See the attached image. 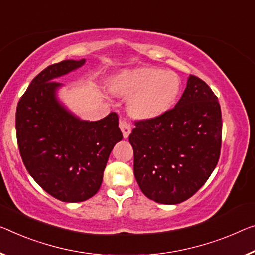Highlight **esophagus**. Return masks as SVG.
Here are the masks:
<instances>
[{
  "label": "esophagus",
  "mask_w": 255,
  "mask_h": 255,
  "mask_svg": "<svg viewBox=\"0 0 255 255\" xmlns=\"http://www.w3.org/2000/svg\"><path fill=\"white\" fill-rule=\"evenodd\" d=\"M120 128H121V131H122V133H123V136H124L125 139H127L128 136L130 135V133H131V125H130V123H128L127 120L122 119V120L120 121Z\"/></svg>",
  "instance_id": "34e87169"
}]
</instances>
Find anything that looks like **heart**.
<instances>
[{
  "label": "heart",
  "instance_id": "heart-1",
  "mask_svg": "<svg viewBox=\"0 0 255 255\" xmlns=\"http://www.w3.org/2000/svg\"><path fill=\"white\" fill-rule=\"evenodd\" d=\"M109 88L115 95L131 97L128 112L133 117L152 120L172 108L181 92V81L172 70L138 67L119 74Z\"/></svg>",
  "mask_w": 255,
  "mask_h": 255
}]
</instances>
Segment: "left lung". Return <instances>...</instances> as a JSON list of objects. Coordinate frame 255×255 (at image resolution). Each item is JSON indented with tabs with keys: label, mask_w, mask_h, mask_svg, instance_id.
<instances>
[{
	"label": "left lung",
	"mask_w": 255,
	"mask_h": 255,
	"mask_svg": "<svg viewBox=\"0 0 255 255\" xmlns=\"http://www.w3.org/2000/svg\"><path fill=\"white\" fill-rule=\"evenodd\" d=\"M134 125L128 141L141 191L160 204L197 193L217 166L222 142L220 104L209 85L190 75L174 108Z\"/></svg>",
	"instance_id": "left-lung-1"
}]
</instances>
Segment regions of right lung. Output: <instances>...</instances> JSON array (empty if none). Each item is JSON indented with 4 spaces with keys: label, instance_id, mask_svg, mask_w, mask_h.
Returning <instances> with one entry per match:
<instances>
[{
    "label": "right lung",
    "instance_id": "add662e5",
    "mask_svg": "<svg viewBox=\"0 0 255 255\" xmlns=\"http://www.w3.org/2000/svg\"><path fill=\"white\" fill-rule=\"evenodd\" d=\"M64 60L35 76L19 100L15 132L22 162L43 190L66 203L87 201L97 194L111 151L123 139L119 116L97 122L81 121L58 103L53 78L84 65Z\"/></svg>",
    "mask_w": 255,
    "mask_h": 255
}]
</instances>
